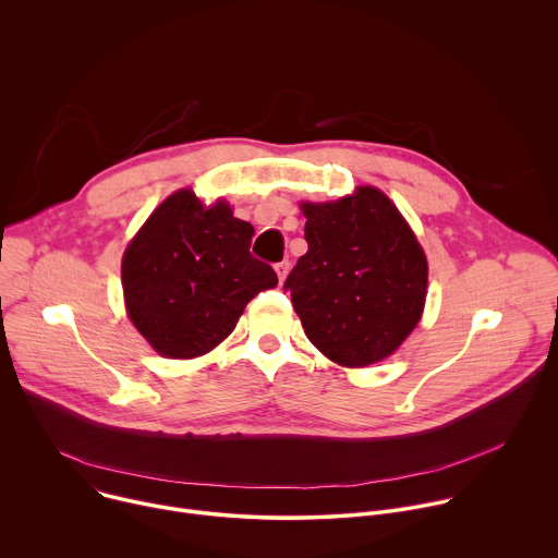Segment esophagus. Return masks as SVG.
Wrapping results in <instances>:
<instances>
[{
	"instance_id": "obj_1",
	"label": "esophagus",
	"mask_w": 558,
	"mask_h": 558,
	"mask_svg": "<svg viewBox=\"0 0 558 558\" xmlns=\"http://www.w3.org/2000/svg\"><path fill=\"white\" fill-rule=\"evenodd\" d=\"M276 274H278L280 282H284V278H287V274H289V263H287V260H284V263H278V265H276Z\"/></svg>"
}]
</instances>
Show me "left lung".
<instances>
[{
  "mask_svg": "<svg viewBox=\"0 0 558 558\" xmlns=\"http://www.w3.org/2000/svg\"><path fill=\"white\" fill-rule=\"evenodd\" d=\"M308 252L284 289L308 341L343 367L392 356L418 326L429 265L414 230L375 185L300 202Z\"/></svg>",
  "mask_w": 558,
  "mask_h": 558,
  "instance_id": "1",
  "label": "left lung"
}]
</instances>
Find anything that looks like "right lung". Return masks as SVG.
I'll return each mask as SVG.
<instances>
[{
  "mask_svg": "<svg viewBox=\"0 0 558 558\" xmlns=\"http://www.w3.org/2000/svg\"><path fill=\"white\" fill-rule=\"evenodd\" d=\"M254 226L226 199L206 204L193 189L168 195L122 254L131 324L166 359H195L236 328L245 306L278 284L250 254Z\"/></svg>",
  "mask_w": 558,
  "mask_h": 558,
  "instance_id": "right-lung-1",
  "label": "right lung"
}]
</instances>
